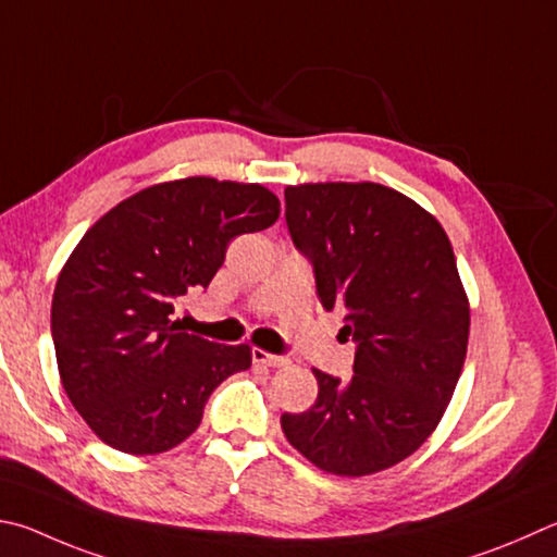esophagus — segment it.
I'll use <instances>...</instances> for the list:
<instances>
[{"mask_svg": "<svg viewBox=\"0 0 557 557\" xmlns=\"http://www.w3.org/2000/svg\"><path fill=\"white\" fill-rule=\"evenodd\" d=\"M252 362H260V366H268V368H285L289 360L285 356H275V352L252 348Z\"/></svg>", "mask_w": 557, "mask_h": 557, "instance_id": "34e87169", "label": "esophagus"}]
</instances>
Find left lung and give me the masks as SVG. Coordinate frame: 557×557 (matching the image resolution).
Masks as SVG:
<instances>
[{"instance_id": "1", "label": "left lung", "mask_w": 557, "mask_h": 557, "mask_svg": "<svg viewBox=\"0 0 557 557\" xmlns=\"http://www.w3.org/2000/svg\"><path fill=\"white\" fill-rule=\"evenodd\" d=\"M285 219L321 307L346 313L356 360L346 382L313 370L317 401L282 413V431L326 472L387 470L436 429L468 352L450 240L417 201L375 182L287 187Z\"/></svg>"}]
</instances>
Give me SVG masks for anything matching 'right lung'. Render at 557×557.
I'll return each mask as SVG.
<instances>
[{"label": "right lung", "instance_id": "obj_1", "mask_svg": "<svg viewBox=\"0 0 557 557\" xmlns=\"http://www.w3.org/2000/svg\"><path fill=\"white\" fill-rule=\"evenodd\" d=\"M277 216L265 187L187 177L124 199L79 240L58 277L50 333L67 397L107 446H180L211 392L250 368L248 346L180 331L173 313L189 289L209 287L231 238Z\"/></svg>", "mask_w": 557, "mask_h": 557}]
</instances>
